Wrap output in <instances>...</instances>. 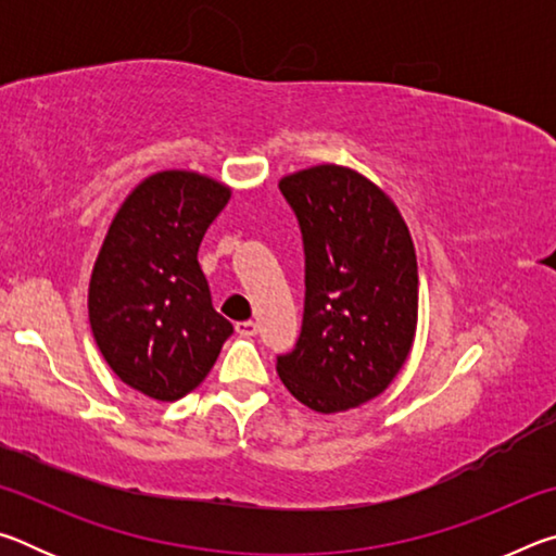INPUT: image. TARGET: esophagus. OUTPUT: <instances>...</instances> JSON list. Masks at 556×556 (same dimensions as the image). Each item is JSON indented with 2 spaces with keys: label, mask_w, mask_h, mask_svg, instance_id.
Segmentation results:
<instances>
[{
  "label": "esophagus",
  "mask_w": 556,
  "mask_h": 556,
  "mask_svg": "<svg viewBox=\"0 0 556 556\" xmlns=\"http://www.w3.org/2000/svg\"><path fill=\"white\" fill-rule=\"evenodd\" d=\"M235 331H238L244 338H252V336H257V324L255 321H240V324H235Z\"/></svg>",
  "instance_id": "esophagus-1"
}]
</instances>
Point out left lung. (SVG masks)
<instances>
[{"instance_id":"1","label":"left lung","mask_w":556,"mask_h":556,"mask_svg":"<svg viewBox=\"0 0 556 556\" xmlns=\"http://www.w3.org/2000/svg\"><path fill=\"white\" fill-rule=\"evenodd\" d=\"M306 257L304 321L277 357L285 388L308 409L361 407L388 390L417 333L419 277L407 223L380 186L318 164L279 181Z\"/></svg>"}]
</instances>
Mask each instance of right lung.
I'll use <instances>...</instances> for the list:
<instances>
[{
	"instance_id": "add662e5",
	"label": "right lung",
	"mask_w": 556,
	"mask_h": 556,
	"mask_svg": "<svg viewBox=\"0 0 556 556\" xmlns=\"http://www.w3.org/2000/svg\"><path fill=\"white\" fill-rule=\"evenodd\" d=\"M230 193L195 172L152 174L119 205L92 267L88 316L100 353L152 400L199 388L232 333L199 265L203 235Z\"/></svg>"
}]
</instances>
